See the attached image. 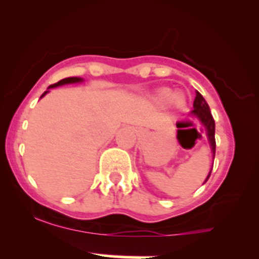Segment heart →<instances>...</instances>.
<instances>
[{
    "mask_svg": "<svg viewBox=\"0 0 259 259\" xmlns=\"http://www.w3.org/2000/svg\"><path fill=\"white\" fill-rule=\"evenodd\" d=\"M157 102L166 103L170 100V104L177 109H182L186 105V97L183 93H176L171 95V91L169 89H160L156 94Z\"/></svg>",
    "mask_w": 259,
    "mask_h": 259,
    "instance_id": "b5f03b06",
    "label": "heart"
}]
</instances>
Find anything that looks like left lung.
I'll return each mask as SVG.
<instances>
[{
	"label": "left lung",
	"instance_id": "obj_1",
	"mask_svg": "<svg viewBox=\"0 0 259 259\" xmlns=\"http://www.w3.org/2000/svg\"><path fill=\"white\" fill-rule=\"evenodd\" d=\"M192 114L205 125V130L207 132V139L210 142L211 150H212L213 157H215V151H216V141H215V120H213L212 114H211V110L208 104L206 103V100L203 99L198 91H196V98H194L193 102V110H192ZM212 170V169H211ZM211 171L208 173L207 178L205 182H207V179L210 178Z\"/></svg>",
	"mask_w": 259,
	"mask_h": 259
}]
</instances>
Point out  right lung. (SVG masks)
Returning a JSON list of instances; mask_svg holds the SVG:
<instances>
[{
    "label": "right lung",
    "mask_w": 259,
    "mask_h": 259,
    "mask_svg": "<svg viewBox=\"0 0 259 259\" xmlns=\"http://www.w3.org/2000/svg\"><path fill=\"white\" fill-rule=\"evenodd\" d=\"M81 81H82V78H81V77H67V78H63V80L58 81V82L53 83V85H51V86H49L48 89H51V88H57V86H61V85H66V83H75V82H81ZM47 93H48V91H44V93H43V95H41L40 98H43L44 95L47 94Z\"/></svg>",
    "instance_id": "add662e5"
}]
</instances>
